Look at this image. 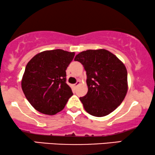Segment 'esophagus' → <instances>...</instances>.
I'll return each instance as SVG.
<instances>
[{"instance_id": "1", "label": "esophagus", "mask_w": 155, "mask_h": 155, "mask_svg": "<svg viewBox=\"0 0 155 155\" xmlns=\"http://www.w3.org/2000/svg\"><path fill=\"white\" fill-rule=\"evenodd\" d=\"M80 81H77V82H76L75 84H74V87H77V86H78L80 85Z\"/></svg>"}]
</instances>
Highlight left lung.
<instances>
[{
	"mask_svg": "<svg viewBox=\"0 0 155 155\" xmlns=\"http://www.w3.org/2000/svg\"><path fill=\"white\" fill-rule=\"evenodd\" d=\"M75 60L83 65L87 75L88 91L80 97L85 110L95 117L113 112L127 92V72L124 64L104 49L82 51Z\"/></svg>",
	"mask_w": 155,
	"mask_h": 155,
	"instance_id": "8db88e82",
	"label": "left lung"
}]
</instances>
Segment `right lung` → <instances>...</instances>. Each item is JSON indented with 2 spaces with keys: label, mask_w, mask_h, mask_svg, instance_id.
<instances>
[{
  "label": "right lung",
  "mask_w": 155,
  "mask_h": 155,
  "mask_svg": "<svg viewBox=\"0 0 155 155\" xmlns=\"http://www.w3.org/2000/svg\"><path fill=\"white\" fill-rule=\"evenodd\" d=\"M75 53L61 49L41 52L28 63L21 86L26 99L41 113L53 115L73 95L66 83L65 70Z\"/></svg>",
  "instance_id": "right-lung-1"
}]
</instances>
